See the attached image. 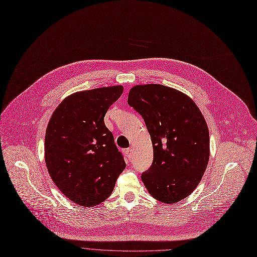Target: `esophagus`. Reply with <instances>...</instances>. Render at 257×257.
I'll use <instances>...</instances> for the list:
<instances>
[{
  "instance_id": "34e87169",
  "label": "esophagus",
  "mask_w": 257,
  "mask_h": 257,
  "mask_svg": "<svg viewBox=\"0 0 257 257\" xmlns=\"http://www.w3.org/2000/svg\"><path fill=\"white\" fill-rule=\"evenodd\" d=\"M125 154H126V156H127V159L131 161V160H133V149L132 148H128V149H126V151H125Z\"/></svg>"
}]
</instances>
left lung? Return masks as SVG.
<instances>
[{
    "label": "left lung",
    "mask_w": 257,
    "mask_h": 257,
    "mask_svg": "<svg viewBox=\"0 0 257 257\" xmlns=\"http://www.w3.org/2000/svg\"><path fill=\"white\" fill-rule=\"evenodd\" d=\"M127 103L139 112L151 138L153 163L141 178L155 200L175 204L199 185L210 157L205 118L191 98L162 84L135 85Z\"/></svg>",
    "instance_id": "obj_1"
}]
</instances>
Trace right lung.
<instances>
[{"label":"right lung","mask_w":257,"mask_h":257,"mask_svg":"<svg viewBox=\"0 0 257 257\" xmlns=\"http://www.w3.org/2000/svg\"><path fill=\"white\" fill-rule=\"evenodd\" d=\"M123 92L122 85L77 91L52 113L44 156L52 181L73 203L92 207L104 202L125 169L104 117Z\"/></svg>","instance_id":"1"}]
</instances>
